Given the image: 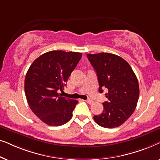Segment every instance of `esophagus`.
Listing matches in <instances>:
<instances>
[{"label": "esophagus", "instance_id": "1", "mask_svg": "<svg viewBox=\"0 0 160 160\" xmlns=\"http://www.w3.org/2000/svg\"><path fill=\"white\" fill-rule=\"evenodd\" d=\"M86 102H87V103H89V104H92L93 102H94L93 100H92V99H89V98L86 100Z\"/></svg>", "mask_w": 160, "mask_h": 160}]
</instances>
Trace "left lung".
I'll return each mask as SVG.
<instances>
[{
    "label": "left lung",
    "mask_w": 160,
    "mask_h": 160,
    "mask_svg": "<svg viewBox=\"0 0 160 160\" xmlns=\"http://www.w3.org/2000/svg\"><path fill=\"white\" fill-rule=\"evenodd\" d=\"M97 73L99 92L106 88L103 111L94 116L98 125L114 128L122 125L134 112L139 98V84L132 68L121 57L111 53L87 54Z\"/></svg>",
    "instance_id": "left-lung-1"
}]
</instances>
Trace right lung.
<instances>
[{
  "label": "right lung",
  "mask_w": 160,
  "mask_h": 160,
  "mask_svg": "<svg viewBox=\"0 0 160 160\" xmlns=\"http://www.w3.org/2000/svg\"><path fill=\"white\" fill-rule=\"evenodd\" d=\"M82 54L51 51L35 60L25 79L27 101L32 112L49 126L67 123L73 116L77 100L62 97L69 76Z\"/></svg>",
  "instance_id": "add662e5"
}]
</instances>
